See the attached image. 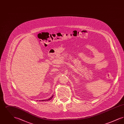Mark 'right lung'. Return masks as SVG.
Returning <instances> with one entry per match:
<instances>
[{
    "label": "right lung",
    "instance_id": "add662e5",
    "mask_svg": "<svg viewBox=\"0 0 124 124\" xmlns=\"http://www.w3.org/2000/svg\"><path fill=\"white\" fill-rule=\"evenodd\" d=\"M53 95L52 96H51L49 99H47V100H42L41 101H48V100H52V99L53 98ZM39 101H41V100H39Z\"/></svg>",
    "mask_w": 124,
    "mask_h": 124
}]
</instances>
